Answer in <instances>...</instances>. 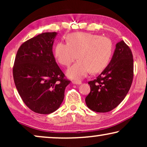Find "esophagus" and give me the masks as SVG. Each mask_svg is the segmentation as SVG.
<instances>
[{
  "mask_svg": "<svg viewBox=\"0 0 147 147\" xmlns=\"http://www.w3.org/2000/svg\"><path fill=\"white\" fill-rule=\"evenodd\" d=\"M72 83L74 84H81L82 82L80 80H73L72 81Z\"/></svg>",
  "mask_w": 147,
  "mask_h": 147,
  "instance_id": "esophagus-1",
  "label": "esophagus"
}]
</instances>
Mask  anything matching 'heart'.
Masks as SVG:
<instances>
[{"label": "heart", "mask_w": 147, "mask_h": 147, "mask_svg": "<svg viewBox=\"0 0 147 147\" xmlns=\"http://www.w3.org/2000/svg\"><path fill=\"white\" fill-rule=\"evenodd\" d=\"M67 43L60 42L55 49L58 62L69 67L67 76L71 79H80L91 71L99 72L108 65L111 59L113 45L109 38L85 32L71 33L67 36Z\"/></svg>", "instance_id": "obj_1"}]
</instances>
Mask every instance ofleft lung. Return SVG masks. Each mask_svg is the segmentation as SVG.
Returning a JSON list of instances; mask_svg holds the SVG:
<instances>
[{"label": "left lung", "instance_id": "obj_1", "mask_svg": "<svg viewBox=\"0 0 147 147\" xmlns=\"http://www.w3.org/2000/svg\"><path fill=\"white\" fill-rule=\"evenodd\" d=\"M134 76L133 56L130 47L121 41L108 65L96 80L90 81L86 105L97 112L111 111L124 99L131 87Z\"/></svg>", "mask_w": 147, "mask_h": 147}]
</instances>
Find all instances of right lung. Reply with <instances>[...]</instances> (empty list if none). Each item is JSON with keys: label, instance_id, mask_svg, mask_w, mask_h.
Wrapping results in <instances>:
<instances>
[{"label": "right lung", "instance_id": "obj_1", "mask_svg": "<svg viewBox=\"0 0 147 147\" xmlns=\"http://www.w3.org/2000/svg\"><path fill=\"white\" fill-rule=\"evenodd\" d=\"M55 32L39 34L18 49L13 74L20 96L29 109L49 114L59 108L70 83L56 63L53 45Z\"/></svg>", "mask_w": 147, "mask_h": 147}]
</instances>
